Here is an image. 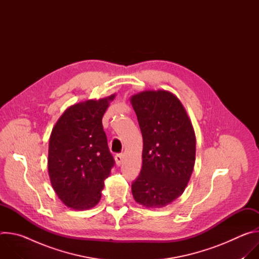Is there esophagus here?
<instances>
[{
  "label": "esophagus",
  "mask_w": 259,
  "mask_h": 259,
  "mask_svg": "<svg viewBox=\"0 0 259 259\" xmlns=\"http://www.w3.org/2000/svg\"><path fill=\"white\" fill-rule=\"evenodd\" d=\"M124 158H125V155L124 154H118L116 155L115 159H116V163L118 166H120L122 164V162L124 161Z\"/></svg>",
  "instance_id": "esophagus-1"
}]
</instances>
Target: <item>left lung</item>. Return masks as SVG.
Instances as JSON below:
<instances>
[{"label":"left lung","instance_id":"obj_1","mask_svg":"<svg viewBox=\"0 0 259 259\" xmlns=\"http://www.w3.org/2000/svg\"><path fill=\"white\" fill-rule=\"evenodd\" d=\"M130 102L143 139L142 168L132 183L134 200L162 208L180 197L196 161V134L180 100L167 90H144Z\"/></svg>","mask_w":259,"mask_h":259}]
</instances>
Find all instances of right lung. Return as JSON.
<instances>
[{"label": "right lung", "instance_id": "1", "mask_svg": "<svg viewBox=\"0 0 259 259\" xmlns=\"http://www.w3.org/2000/svg\"><path fill=\"white\" fill-rule=\"evenodd\" d=\"M116 94L70 105L54 125L48 151L51 186L60 201L73 210L98 204L115 164L102 117Z\"/></svg>", "mask_w": 259, "mask_h": 259}]
</instances>
